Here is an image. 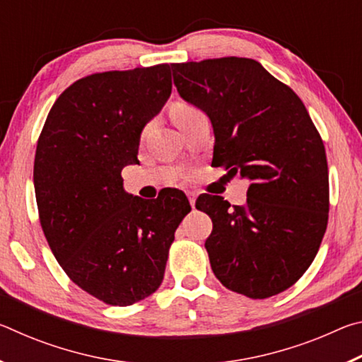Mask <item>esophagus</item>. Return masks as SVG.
<instances>
[{"instance_id": "1", "label": "esophagus", "mask_w": 362, "mask_h": 362, "mask_svg": "<svg viewBox=\"0 0 362 362\" xmlns=\"http://www.w3.org/2000/svg\"><path fill=\"white\" fill-rule=\"evenodd\" d=\"M187 196H188L189 204H192V207H194V203H196V193H194V192H187Z\"/></svg>"}]
</instances>
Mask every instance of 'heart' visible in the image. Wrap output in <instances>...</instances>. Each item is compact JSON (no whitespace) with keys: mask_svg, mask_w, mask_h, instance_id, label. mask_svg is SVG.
Wrapping results in <instances>:
<instances>
[{"mask_svg":"<svg viewBox=\"0 0 362 362\" xmlns=\"http://www.w3.org/2000/svg\"><path fill=\"white\" fill-rule=\"evenodd\" d=\"M199 113L201 112L198 108L192 105V103H185V102L175 103L174 108H173V116H174V121H175L177 126L182 124V122L188 121V119H192L193 116L199 115Z\"/></svg>","mask_w":362,"mask_h":362,"instance_id":"1","label":"heart"}]
</instances>
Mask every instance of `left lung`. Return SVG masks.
<instances>
[{
  "instance_id": "8db88e82",
  "label": "left lung",
  "mask_w": 362,
  "mask_h": 362,
  "mask_svg": "<svg viewBox=\"0 0 362 362\" xmlns=\"http://www.w3.org/2000/svg\"><path fill=\"white\" fill-rule=\"evenodd\" d=\"M183 100L209 116L212 164L249 180L247 203L201 194L212 220L204 247L226 289L268 298L289 289L315 260L329 217L324 144L303 102L252 59L173 64Z\"/></svg>"
}]
</instances>
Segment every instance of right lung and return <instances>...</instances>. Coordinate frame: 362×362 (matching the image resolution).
<instances>
[{"instance_id":"right-lung-1","label":"right lung","mask_w":362,"mask_h":362,"mask_svg":"<svg viewBox=\"0 0 362 362\" xmlns=\"http://www.w3.org/2000/svg\"><path fill=\"white\" fill-rule=\"evenodd\" d=\"M168 64L105 71L73 83L54 103L36 145L33 183L54 257L76 286L127 306L163 283L169 247L192 211L180 189L142 199L122 187L146 122L168 102Z\"/></svg>"}]
</instances>
